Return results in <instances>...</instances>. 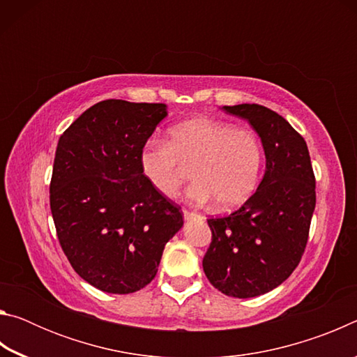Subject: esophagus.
Wrapping results in <instances>:
<instances>
[{
    "label": "esophagus",
    "instance_id": "1",
    "mask_svg": "<svg viewBox=\"0 0 357 357\" xmlns=\"http://www.w3.org/2000/svg\"><path fill=\"white\" fill-rule=\"evenodd\" d=\"M183 213H184V219H185V220H192V219H203V215H202V214H198V213H192V211H187V209H184Z\"/></svg>",
    "mask_w": 357,
    "mask_h": 357
}]
</instances>
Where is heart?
Listing matches in <instances>:
<instances>
[{
	"mask_svg": "<svg viewBox=\"0 0 357 357\" xmlns=\"http://www.w3.org/2000/svg\"><path fill=\"white\" fill-rule=\"evenodd\" d=\"M142 172L154 189L174 198L192 167L187 197L197 204L215 200L220 209L243 204L257 189L263 148L255 132L227 121L193 118L168 130V142L148 140L140 153Z\"/></svg>",
	"mask_w": 357,
	"mask_h": 357,
	"instance_id": "b5f03b06",
	"label": "heart"
}]
</instances>
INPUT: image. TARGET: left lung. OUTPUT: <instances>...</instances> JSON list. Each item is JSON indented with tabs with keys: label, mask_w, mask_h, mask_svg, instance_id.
Masks as SVG:
<instances>
[{
	"label": "left lung",
	"mask_w": 357,
	"mask_h": 357,
	"mask_svg": "<svg viewBox=\"0 0 357 357\" xmlns=\"http://www.w3.org/2000/svg\"><path fill=\"white\" fill-rule=\"evenodd\" d=\"M223 110L255 129L266 172L238 211L208 219L213 239L203 271L223 294L255 298L285 282L304 255L317 203L315 174L305 140L279 113L258 104Z\"/></svg>",
	"instance_id": "obj_1"
}]
</instances>
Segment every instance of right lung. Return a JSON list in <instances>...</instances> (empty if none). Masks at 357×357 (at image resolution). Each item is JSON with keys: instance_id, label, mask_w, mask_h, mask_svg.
<instances>
[{"instance_id": "obj_1", "label": "right lung", "mask_w": 357, "mask_h": 357, "mask_svg": "<svg viewBox=\"0 0 357 357\" xmlns=\"http://www.w3.org/2000/svg\"><path fill=\"white\" fill-rule=\"evenodd\" d=\"M165 104L121 99L89 107L59 137L50 209L64 255L89 285L135 293L157 274L165 244L183 227L181 206L144 176L140 153Z\"/></svg>"}]
</instances>
